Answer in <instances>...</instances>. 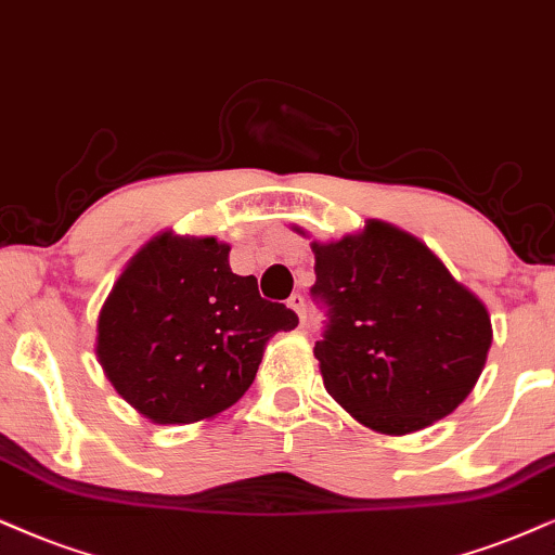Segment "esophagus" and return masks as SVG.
Instances as JSON below:
<instances>
[{"mask_svg":"<svg viewBox=\"0 0 555 555\" xmlns=\"http://www.w3.org/2000/svg\"><path fill=\"white\" fill-rule=\"evenodd\" d=\"M286 305H289L292 310L299 314V320H301V322L307 320V301H305V297H301V294H292V297L286 299Z\"/></svg>","mask_w":555,"mask_h":555,"instance_id":"obj_1","label":"esophagus"}]
</instances>
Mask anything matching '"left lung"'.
Listing matches in <instances>:
<instances>
[{"mask_svg": "<svg viewBox=\"0 0 555 555\" xmlns=\"http://www.w3.org/2000/svg\"><path fill=\"white\" fill-rule=\"evenodd\" d=\"M314 343L330 397L378 433L423 430L474 389L489 346L487 307L410 233L371 220L361 235L318 245Z\"/></svg>", "mask_w": 555, "mask_h": 555, "instance_id": "8db88e82", "label": "left lung"}]
</instances>
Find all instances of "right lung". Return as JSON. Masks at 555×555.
<instances>
[{
    "instance_id": "right-lung-1",
    "label": "right lung",
    "mask_w": 555,
    "mask_h": 555,
    "mask_svg": "<svg viewBox=\"0 0 555 555\" xmlns=\"http://www.w3.org/2000/svg\"><path fill=\"white\" fill-rule=\"evenodd\" d=\"M230 245L158 235L132 256L96 325L104 374L153 423H196L254 384L263 346L299 325L286 305L237 276Z\"/></svg>"
}]
</instances>
